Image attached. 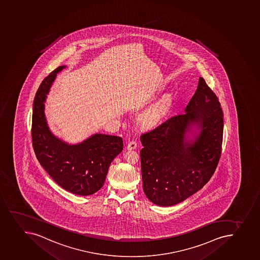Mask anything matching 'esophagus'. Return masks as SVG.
Instances as JSON below:
<instances>
[{
    "label": "esophagus",
    "mask_w": 260,
    "mask_h": 260,
    "mask_svg": "<svg viewBox=\"0 0 260 260\" xmlns=\"http://www.w3.org/2000/svg\"><path fill=\"white\" fill-rule=\"evenodd\" d=\"M136 147H137V144H136V141H129L128 145H127V150H134V149H136Z\"/></svg>",
    "instance_id": "1"
}]
</instances>
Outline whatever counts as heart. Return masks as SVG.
<instances>
[{
    "instance_id": "heart-1",
    "label": "heart",
    "mask_w": 260,
    "mask_h": 260,
    "mask_svg": "<svg viewBox=\"0 0 260 260\" xmlns=\"http://www.w3.org/2000/svg\"><path fill=\"white\" fill-rule=\"evenodd\" d=\"M172 98L167 96L151 107L146 114H144L143 122L146 126L154 127L158 125L161 120L167 116L172 106Z\"/></svg>"
}]
</instances>
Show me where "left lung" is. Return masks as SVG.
Segmentation results:
<instances>
[{
    "mask_svg": "<svg viewBox=\"0 0 260 260\" xmlns=\"http://www.w3.org/2000/svg\"><path fill=\"white\" fill-rule=\"evenodd\" d=\"M223 126L220 102L200 77L184 114L141 136V174L149 201L168 207L203 188L220 159Z\"/></svg>",
    "mask_w": 260,
    "mask_h": 260,
    "instance_id": "8db88e82",
    "label": "left lung"
}]
</instances>
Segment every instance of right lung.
Masks as SVG:
<instances>
[{"label": "right lung", "instance_id": "obj_1", "mask_svg": "<svg viewBox=\"0 0 260 260\" xmlns=\"http://www.w3.org/2000/svg\"><path fill=\"white\" fill-rule=\"evenodd\" d=\"M61 66L45 77L32 105V141L35 155L53 180L70 193L87 196L104 186L112 161L123 150L121 137L95 133L79 143L70 144L50 131L45 102Z\"/></svg>", "mask_w": 260, "mask_h": 260}]
</instances>
